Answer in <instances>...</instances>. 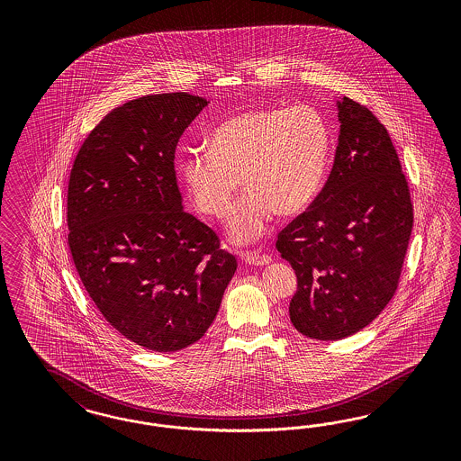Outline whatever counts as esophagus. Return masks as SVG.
Masks as SVG:
<instances>
[{"label":"esophagus","mask_w":461,"mask_h":461,"mask_svg":"<svg viewBox=\"0 0 461 461\" xmlns=\"http://www.w3.org/2000/svg\"><path fill=\"white\" fill-rule=\"evenodd\" d=\"M243 260L250 266H267L270 264V257L267 253H260V251H243Z\"/></svg>","instance_id":"34e87169"}]
</instances>
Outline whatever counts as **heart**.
Returning a JSON list of instances; mask_svg holds the SVG:
<instances>
[{
	"label": "heart",
	"instance_id": "heart-1",
	"mask_svg": "<svg viewBox=\"0 0 461 461\" xmlns=\"http://www.w3.org/2000/svg\"><path fill=\"white\" fill-rule=\"evenodd\" d=\"M331 152L330 125L318 108H262L240 113L212 130L210 147L191 149L181 174L197 211L221 218L240 184L247 193L231 208L233 241L264 235L272 216H295L321 191Z\"/></svg>",
	"mask_w": 461,
	"mask_h": 461
}]
</instances>
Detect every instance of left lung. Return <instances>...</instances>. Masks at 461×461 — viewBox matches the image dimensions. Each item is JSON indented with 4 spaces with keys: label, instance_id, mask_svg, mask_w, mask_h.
<instances>
[{
    "label": "left lung",
    "instance_id": "left-lung-1",
    "mask_svg": "<svg viewBox=\"0 0 461 461\" xmlns=\"http://www.w3.org/2000/svg\"><path fill=\"white\" fill-rule=\"evenodd\" d=\"M339 139L321 193L277 237L297 291L289 316L312 339L363 330L397 291L414 212L389 131L366 106L338 101Z\"/></svg>",
    "mask_w": 461,
    "mask_h": 461
}]
</instances>
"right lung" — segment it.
<instances>
[{
    "instance_id": "add662e5",
    "label": "right lung",
    "mask_w": 461,
    "mask_h": 461,
    "mask_svg": "<svg viewBox=\"0 0 461 461\" xmlns=\"http://www.w3.org/2000/svg\"><path fill=\"white\" fill-rule=\"evenodd\" d=\"M208 101L152 95L108 113L70 170V255L89 297L140 347L177 351L214 321L237 270L208 224L182 210L176 149Z\"/></svg>"
}]
</instances>
